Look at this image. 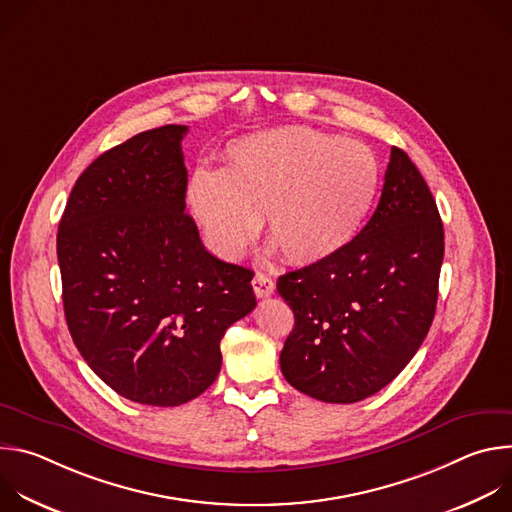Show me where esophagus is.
<instances>
[{
	"label": "esophagus",
	"mask_w": 512,
	"mask_h": 512,
	"mask_svg": "<svg viewBox=\"0 0 512 512\" xmlns=\"http://www.w3.org/2000/svg\"><path fill=\"white\" fill-rule=\"evenodd\" d=\"M251 285H253V291H255L257 298H267V296L273 294V289H275L273 279H271L269 275H265V273H257V275L253 277Z\"/></svg>",
	"instance_id": "obj_1"
}]
</instances>
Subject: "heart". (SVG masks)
Segmentation results:
<instances>
[{
  "mask_svg": "<svg viewBox=\"0 0 512 512\" xmlns=\"http://www.w3.org/2000/svg\"><path fill=\"white\" fill-rule=\"evenodd\" d=\"M379 190V164L360 141L291 125L229 143L223 170L198 168L186 206L208 249L239 259L259 229L296 265L342 251L367 221Z\"/></svg>",
  "mask_w": 512,
  "mask_h": 512,
  "instance_id": "b5f03b06",
  "label": "heart"
}]
</instances>
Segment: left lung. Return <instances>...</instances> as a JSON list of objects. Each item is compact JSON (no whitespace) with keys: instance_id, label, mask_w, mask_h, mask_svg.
Returning <instances> with one entry per match:
<instances>
[{"instance_id":"obj_1","label":"left lung","mask_w":512,"mask_h":512,"mask_svg":"<svg viewBox=\"0 0 512 512\" xmlns=\"http://www.w3.org/2000/svg\"><path fill=\"white\" fill-rule=\"evenodd\" d=\"M442 261L437 204L409 156L391 148L367 227L336 255L277 279L296 318L279 354L285 381L324 403L387 387L429 332Z\"/></svg>"}]
</instances>
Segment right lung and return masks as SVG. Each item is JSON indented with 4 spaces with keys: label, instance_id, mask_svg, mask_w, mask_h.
Wrapping results in <instances>:
<instances>
[{
    "label": "right lung",
    "instance_id": "right-lung-1",
    "mask_svg": "<svg viewBox=\"0 0 512 512\" xmlns=\"http://www.w3.org/2000/svg\"><path fill=\"white\" fill-rule=\"evenodd\" d=\"M186 131L156 127L101 154L56 237L72 340L115 393L154 407L204 393L227 328L257 304L253 271L210 255L184 212Z\"/></svg>",
    "mask_w": 512,
    "mask_h": 512
}]
</instances>
